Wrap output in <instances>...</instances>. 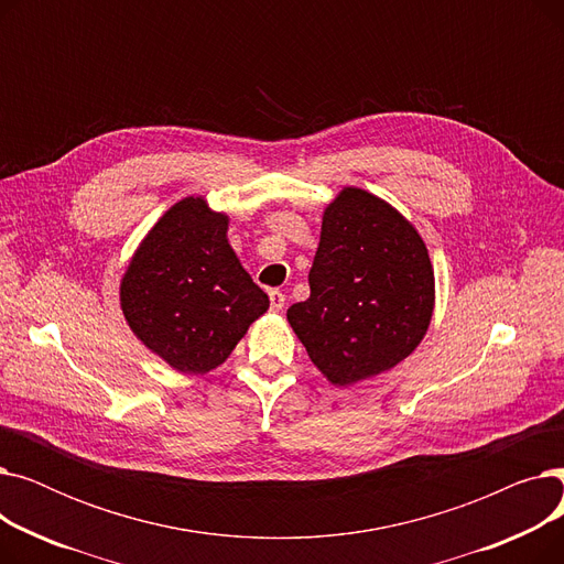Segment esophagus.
Wrapping results in <instances>:
<instances>
[{"label":"esophagus","instance_id":"34e87169","mask_svg":"<svg viewBox=\"0 0 564 564\" xmlns=\"http://www.w3.org/2000/svg\"><path fill=\"white\" fill-rule=\"evenodd\" d=\"M283 304H285V294L281 290H272L270 292V306H272V311L279 313L283 308Z\"/></svg>","mask_w":564,"mask_h":564}]
</instances>
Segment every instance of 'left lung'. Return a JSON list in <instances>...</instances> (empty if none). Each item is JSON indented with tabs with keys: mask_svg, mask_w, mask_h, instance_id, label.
<instances>
[{
	"mask_svg": "<svg viewBox=\"0 0 564 564\" xmlns=\"http://www.w3.org/2000/svg\"><path fill=\"white\" fill-rule=\"evenodd\" d=\"M308 285L288 322L334 387L395 368L430 329L434 267L423 237L366 189L343 187L324 207Z\"/></svg>",
	"mask_w": 564,
	"mask_h": 564,
	"instance_id": "8db88e82",
	"label": "left lung"
}]
</instances>
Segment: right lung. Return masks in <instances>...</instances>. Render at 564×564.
Wrapping results in <instances>:
<instances>
[{
  "instance_id": "1",
  "label": "right lung",
  "mask_w": 564,
  "mask_h": 564,
  "mask_svg": "<svg viewBox=\"0 0 564 564\" xmlns=\"http://www.w3.org/2000/svg\"><path fill=\"white\" fill-rule=\"evenodd\" d=\"M228 221L205 196L173 203L139 242L118 290L132 334L183 375L219 368L270 308L228 242Z\"/></svg>"
}]
</instances>
